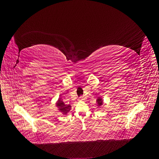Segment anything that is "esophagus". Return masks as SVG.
<instances>
[{
    "mask_svg": "<svg viewBox=\"0 0 159 159\" xmlns=\"http://www.w3.org/2000/svg\"><path fill=\"white\" fill-rule=\"evenodd\" d=\"M79 99H80V100H84V97H81Z\"/></svg>",
    "mask_w": 159,
    "mask_h": 159,
    "instance_id": "1",
    "label": "esophagus"
}]
</instances>
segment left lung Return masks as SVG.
Segmentation results:
<instances>
[{
    "instance_id": "obj_1",
    "label": "left lung",
    "mask_w": 159,
    "mask_h": 159,
    "mask_svg": "<svg viewBox=\"0 0 159 159\" xmlns=\"http://www.w3.org/2000/svg\"><path fill=\"white\" fill-rule=\"evenodd\" d=\"M97 102H98V105L99 107L101 106V105H102V104H103V100H102V98H99L98 99V100H97Z\"/></svg>"
}]
</instances>
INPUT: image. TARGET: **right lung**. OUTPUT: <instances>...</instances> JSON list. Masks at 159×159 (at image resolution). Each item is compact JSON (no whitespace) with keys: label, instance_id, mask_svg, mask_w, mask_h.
I'll use <instances>...</instances> for the list:
<instances>
[{"label":"right lung","instance_id":"1","mask_svg":"<svg viewBox=\"0 0 159 159\" xmlns=\"http://www.w3.org/2000/svg\"><path fill=\"white\" fill-rule=\"evenodd\" d=\"M57 107L59 108V110L61 113H63V114H67L71 109V105H65L64 103L62 102V100H61L60 99H58L57 103Z\"/></svg>","mask_w":159,"mask_h":159}]
</instances>
